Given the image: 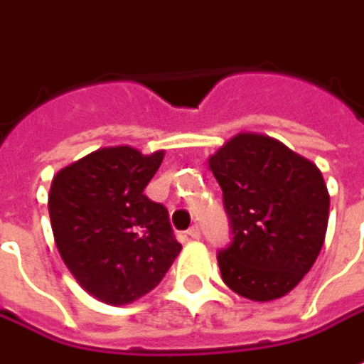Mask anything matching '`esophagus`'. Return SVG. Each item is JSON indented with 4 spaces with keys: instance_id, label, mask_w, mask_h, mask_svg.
Masks as SVG:
<instances>
[{
    "instance_id": "1",
    "label": "esophagus",
    "mask_w": 364,
    "mask_h": 364,
    "mask_svg": "<svg viewBox=\"0 0 364 364\" xmlns=\"http://www.w3.org/2000/svg\"><path fill=\"white\" fill-rule=\"evenodd\" d=\"M185 237H189V240H199V237H201V232H199V228H191V230H187Z\"/></svg>"
}]
</instances>
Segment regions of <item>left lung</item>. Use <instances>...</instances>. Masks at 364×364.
Instances as JSON below:
<instances>
[{
	"mask_svg": "<svg viewBox=\"0 0 364 364\" xmlns=\"http://www.w3.org/2000/svg\"><path fill=\"white\" fill-rule=\"evenodd\" d=\"M207 163L232 221V244L218 254L223 282L254 302L282 298L324 244L331 195L322 173L257 132L235 134Z\"/></svg>",
	"mask_w": 364,
	"mask_h": 364,
	"instance_id": "left-lung-1",
	"label": "left lung"
}]
</instances>
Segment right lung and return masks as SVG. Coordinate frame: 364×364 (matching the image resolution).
Returning a JSON list of instances; mask_svg holds the SVG:
<instances>
[{
    "label": "right lung",
    "instance_id": "right-lung-1",
    "mask_svg": "<svg viewBox=\"0 0 364 364\" xmlns=\"http://www.w3.org/2000/svg\"><path fill=\"white\" fill-rule=\"evenodd\" d=\"M163 157L105 146L52 179L48 211L58 252L76 282L110 306L149 294L181 252L165 205L143 193Z\"/></svg>",
    "mask_w": 364,
    "mask_h": 364
}]
</instances>
